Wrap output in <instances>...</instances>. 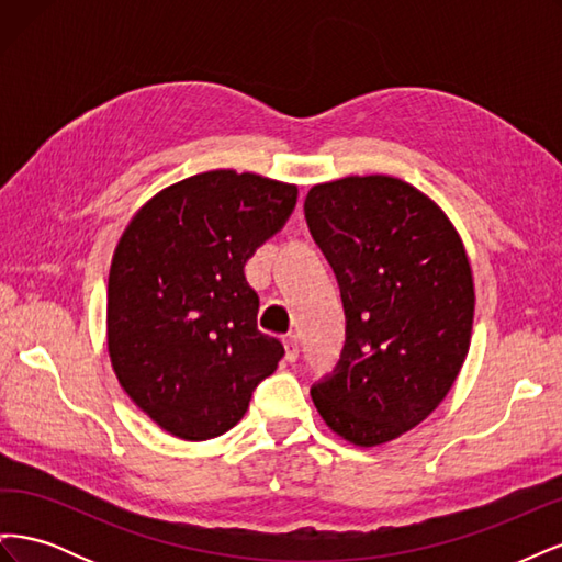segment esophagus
<instances>
[{
	"label": "esophagus",
	"instance_id": "esophagus-1",
	"mask_svg": "<svg viewBox=\"0 0 562 562\" xmlns=\"http://www.w3.org/2000/svg\"><path fill=\"white\" fill-rule=\"evenodd\" d=\"M283 347H285V361L288 363H295L297 361V353H300L297 337L295 335H285L283 337Z\"/></svg>",
	"mask_w": 562,
	"mask_h": 562
}]
</instances>
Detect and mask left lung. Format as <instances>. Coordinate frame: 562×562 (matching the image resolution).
I'll use <instances>...</instances> for the list:
<instances>
[{
	"label": "left lung",
	"mask_w": 562,
	"mask_h": 562,
	"mask_svg": "<svg viewBox=\"0 0 562 562\" xmlns=\"http://www.w3.org/2000/svg\"><path fill=\"white\" fill-rule=\"evenodd\" d=\"M304 217L347 316L314 405L349 443L382 446L427 419L462 370L475 304L464 244L427 194L391 176L314 184Z\"/></svg>",
	"instance_id": "left-lung-1"
}]
</instances>
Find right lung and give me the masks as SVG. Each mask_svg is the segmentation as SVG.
Returning <instances> with one entry per match:
<instances>
[{"mask_svg":"<svg viewBox=\"0 0 562 562\" xmlns=\"http://www.w3.org/2000/svg\"><path fill=\"white\" fill-rule=\"evenodd\" d=\"M297 187L255 173L184 178L133 215L108 283V349L119 384L164 431L223 436L283 345L258 330L244 267L291 217Z\"/></svg>","mask_w":562,"mask_h":562,"instance_id":"add662e5","label":"right lung"}]
</instances>
